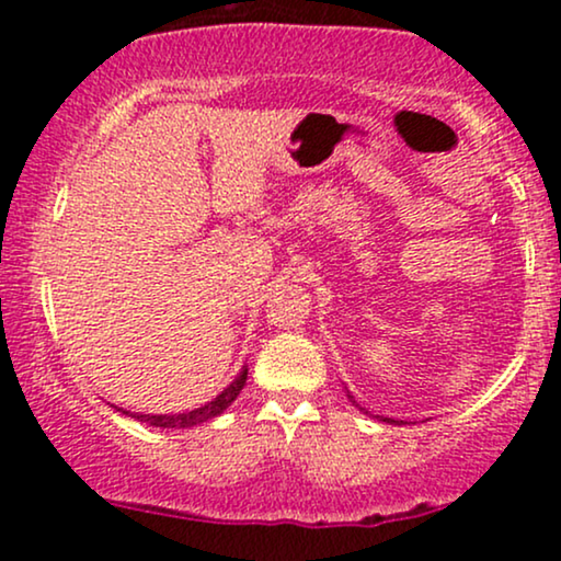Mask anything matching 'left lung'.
<instances>
[{
	"instance_id": "8db88e82",
	"label": "left lung",
	"mask_w": 561,
	"mask_h": 561,
	"mask_svg": "<svg viewBox=\"0 0 561 561\" xmlns=\"http://www.w3.org/2000/svg\"><path fill=\"white\" fill-rule=\"evenodd\" d=\"M345 392H347V390H345ZM347 398H351V403H353V405H358V403H356V398H353L351 392H347ZM358 409H362V405H358ZM362 411H364V414H369V411H366V409H362ZM377 420H379V422H385V424H403V420L398 422V420H390V416H377Z\"/></svg>"
}]
</instances>
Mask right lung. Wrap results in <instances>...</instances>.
<instances>
[{
	"label": "right lung",
	"instance_id": "obj_1",
	"mask_svg": "<svg viewBox=\"0 0 561 561\" xmlns=\"http://www.w3.org/2000/svg\"><path fill=\"white\" fill-rule=\"evenodd\" d=\"M244 382H248V366H242V371L231 379V385H227L214 401H208L205 405H199V409H192V411H182V414H139V411H124V414L131 416V420L137 422H147L150 427H163V430H186V427H197V424L203 422H210L214 416L224 414V411L229 409L231 403H234V398L240 396V390L244 388Z\"/></svg>",
	"mask_w": 561,
	"mask_h": 561
}]
</instances>
